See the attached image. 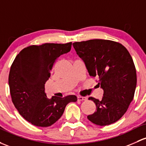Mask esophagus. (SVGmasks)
<instances>
[{
    "mask_svg": "<svg viewBox=\"0 0 146 146\" xmlns=\"http://www.w3.org/2000/svg\"><path fill=\"white\" fill-rule=\"evenodd\" d=\"M78 101H85L87 100V98L86 97H83V96H78Z\"/></svg>",
    "mask_w": 146,
    "mask_h": 146,
    "instance_id": "34e87169",
    "label": "esophagus"
}]
</instances>
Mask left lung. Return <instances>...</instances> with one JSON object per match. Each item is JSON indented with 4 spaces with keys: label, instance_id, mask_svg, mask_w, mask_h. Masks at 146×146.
<instances>
[{
    "label": "left lung",
    "instance_id": "left-lung-1",
    "mask_svg": "<svg viewBox=\"0 0 146 146\" xmlns=\"http://www.w3.org/2000/svg\"><path fill=\"white\" fill-rule=\"evenodd\" d=\"M73 45L89 74L97 78L98 85L104 90L101 101L89 98L96 108L87 119L99 126L117 122L127 112L136 90V68L129 52L122 44L109 40H89Z\"/></svg>",
    "mask_w": 146,
    "mask_h": 146
}]
</instances>
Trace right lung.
I'll use <instances>...</instances> for the list:
<instances>
[{
    "instance_id": "right-lung-1",
    "label": "right lung",
    "mask_w": 146,
    "mask_h": 146,
    "mask_svg": "<svg viewBox=\"0 0 146 146\" xmlns=\"http://www.w3.org/2000/svg\"><path fill=\"white\" fill-rule=\"evenodd\" d=\"M72 42L44 43L25 47L17 55L9 73L12 101L19 114L37 127L52 125L61 117L66 106L77 96L48 99L45 84L58 58L68 52Z\"/></svg>"
}]
</instances>
